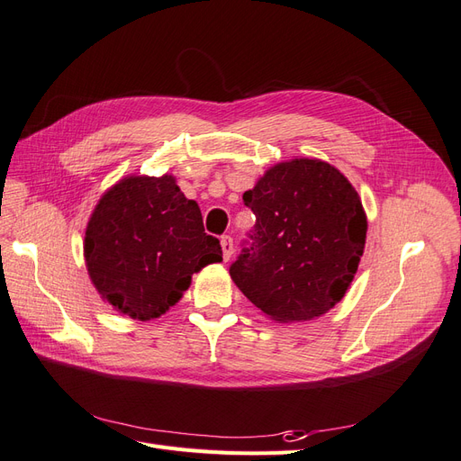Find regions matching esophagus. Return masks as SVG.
Here are the masks:
<instances>
[{"instance_id": "1", "label": "esophagus", "mask_w": 461, "mask_h": 461, "mask_svg": "<svg viewBox=\"0 0 461 461\" xmlns=\"http://www.w3.org/2000/svg\"><path fill=\"white\" fill-rule=\"evenodd\" d=\"M221 248H222V258H225V261H229L232 258V252H234V246H232L230 236H222V239H221Z\"/></svg>"}]
</instances>
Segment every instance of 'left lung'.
<instances>
[{"label":"left lung","mask_w":461,"mask_h":461,"mask_svg":"<svg viewBox=\"0 0 461 461\" xmlns=\"http://www.w3.org/2000/svg\"><path fill=\"white\" fill-rule=\"evenodd\" d=\"M244 203L252 246L230 265L242 294L278 323L325 315L350 288L364 256L367 215L356 188L327 161L273 165Z\"/></svg>","instance_id":"8db88e82"}]
</instances>
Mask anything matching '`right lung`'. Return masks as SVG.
Returning <instances> with one entry per match:
<instances>
[{
  "label": "right lung",
  "instance_id": "add662e5",
  "mask_svg": "<svg viewBox=\"0 0 461 461\" xmlns=\"http://www.w3.org/2000/svg\"><path fill=\"white\" fill-rule=\"evenodd\" d=\"M85 259L111 308L149 321L183 298L194 273L222 261V249L205 234L198 203L180 192L173 175H131L94 207Z\"/></svg>",
  "mask_w": 461,
  "mask_h": 461
}]
</instances>
